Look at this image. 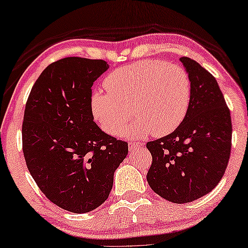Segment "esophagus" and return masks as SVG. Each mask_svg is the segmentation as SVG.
Wrapping results in <instances>:
<instances>
[{"label":"esophagus","mask_w":248,"mask_h":248,"mask_svg":"<svg viewBox=\"0 0 248 248\" xmlns=\"http://www.w3.org/2000/svg\"><path fill=\"white\" fill-rule=\"evenodd\" d=\"M142 147H144V143H142V142H130V143H128V148H130L131 151L138 150V149H140Z\"/></svg>","instance_id":"1"}]
</instances>
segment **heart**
Listing matches in <instances>:
<instances>
[{
	"mask_svg": "<svg viewBox=\"0 0 248 248\" xmlns=\"http://www.w3.org/2000/svg\"><path fill=\"white\" fill-rule=\"evenodd\" d=\"M104 87L107 93H94L91 107L101 127L111 135L123 133L133 113L138 118L127 134H170L184 121L192 97L186 70L159 60L122 66L108 74Z\"/></svg>",
	"mask_w": 248,
	"mask_h": 248,
	"instance_id": "b5f03b06",
	"label": "heart"
}]
</instances>
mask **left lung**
<instances>
[{"label":"left lung","mask_w":248,"mask_h":248,"mask_svg":"<svg viewBox=\"0 0 248 248\" xmlns=\"http://www.w3.org/2000/svg\"><path fill=\"white\" fill-rule=\"evenodd\" d=\"M181 62L192 82L183 123L166 137L147 143L152 164L147 181L154 192L172 203H187L219 184L230 157V110L216 78L189 57Z\"/></svg>","instance_id":"8db88e82"}]
</instances>
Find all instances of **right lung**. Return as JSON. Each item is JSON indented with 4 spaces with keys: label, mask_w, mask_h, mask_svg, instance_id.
<instances>
[{
    "label": "right lung",
    "mask_w": 248,
    "mask_h": 248,
    "mask_svg": "<svg viewBox=\"0 0 248 248\" xmlns=\"http://www.w3.org/2000/svg\"><path fill=\"white\" fill-rule=\"evenodd\" d=\"M103 60L65 57L49 64L26 104L22 150L30 175L47 199L74 213L108 199L127 142L93 122L91 87L108 70Z\"/></svg>",
    "instance_id": "obj_1"
}]
</instances>
